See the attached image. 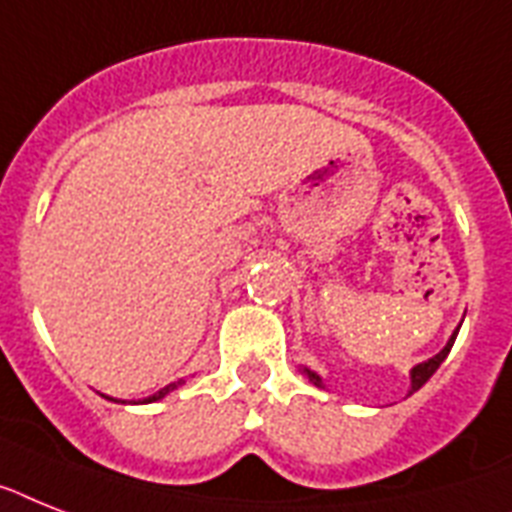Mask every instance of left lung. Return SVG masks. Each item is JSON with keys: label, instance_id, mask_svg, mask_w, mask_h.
<instances>
[{"label": "left lung", "instance_id": "left-lung-1", "mask_svg": "<svg viewBox=\"0 0 512 512\" xmlns=\"http://www.w3.org/2000/svg\"><path fill=\"white\" fill-rule=\"evenodd\" d=\"M455 336H458V331L452 334V339H450V342H447V347H444V350L439 352V355H434V357H431V360H426V363L415 365L413 373H410V392H418V389H421V386L426 384V381H429L431 376H434L436 368H439V365L444 363V357L450 355L452 344H455ZM305 373H307V378H310V381H313L315 386H323L321 376H315V373H313V371H307V368H305Z\"/></svg>", "mask_w": 512, "mask_h": 512}]
</instances>
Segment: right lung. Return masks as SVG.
<instances>
[{
	"mask_svg": "<svg viewBox=\"0 0 512 512\" xmlns=\"http://www.w3.org/2000/svg\"><path fill=\"white\" fill-rule=\"evenodd\" d=\"M178 384H181V381H173V384H168V386H165V389H160V392H157V394H152V397H147V400H144V402L160 400V397H165V394H168V392H173V389H176Z\"/></svg>",
	"mask_w": 512,
	"mask_h": 512,
	"instance_id": "add662e5",
	"label": "right lung"
}]
</instances>
